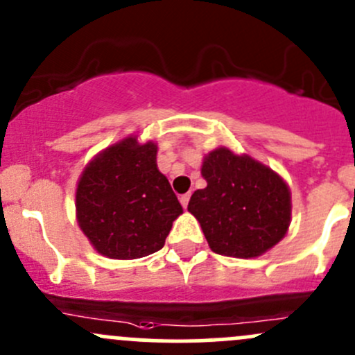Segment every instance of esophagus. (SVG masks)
<instances>
[{
	"instance_id": "obj_1",
	"label": "esophagus",
	"mask_w": 355,
	"mask_h": 355,
	"mask_svg": "<svg viewBox=\"0 0 355 355\" xmlns=\"http://www.w3.org/2000/svg\"><path fill=\"white\" fill-rule=\"evenodd\" d=\"M179 202H181L182 208H186V207H188V203H189V193H184V195H181V196H179Z\"/></svg>"
}]
</instances>
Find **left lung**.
<instances>
[{
  "mask_svg": "<svg viewBox=\"0 0 355 355\" xmlns=\"http://www.w3.org/2000/svg\"><path fill=\"white\" fill-rule=\"evenodd\" d=\"M202 176L207 188L193 193L188 211L214 253L257 258L286 237L291 189L275 171L248 153L218 147L203 157Z\"/></svg>",
  "mask_w": 355,
  "mask_h": 355,
  "instance_id": "obj_1",
  "label": "left lung"
}]
</instances>
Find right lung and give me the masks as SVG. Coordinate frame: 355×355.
Segmentation results:
<instances>
[{"instance_id": "obj_1", "label": "right lung", "mask_w": 355, "mask_h": 355, "mask_svg": "<svg viewBox=\"0 0 355 355\" xmlns=\"http://www.w3.org/2000/svg\"><path fill=\"white\" fill-rule=\"evenodd\" d=\"M76 220L98 254L137 259L166 243L182 214L157 167V144L130 135L90 160L76 182Z\"/></svg>"}]
</instances>
